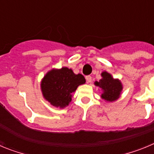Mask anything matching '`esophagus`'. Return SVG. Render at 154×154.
Wrapping results in <instances>:
<instances>
[{
  "label": "esophagus",
  "instance_id": "34e87169",
  "mask_svg": "<svg viewBox=\"0 0 154 154\" xmlns=\"http://www.w3.org/2000/svg\"><path fill=\"white\" fill-rule=\"evenodd\" d=\"M85 79H86L87 83H90L91 82H92V77L90 75H87L85 76Z\"/></svg>",
  "mask_w": 154,
  "mask_h": 154
}]
</instances>
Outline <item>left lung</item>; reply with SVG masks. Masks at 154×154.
Segmentation results:
<instances>
[{
	"label": "left lung",
	"mask_w": 154,
	"mask_h": 154,
	"mask_svg": "<svg viewBox=\"0 0 154 154\" xmlns=\"http://www.w3.org/2000/svg\"><path fill=\"white\" fill-rule=\"evenodd\" d=\"M102 79L99 82H94L96 86L100 88L102 90L101 98L107 103L117 100L122 93L123 86L121 81L118 79H114L110 73L106 71L101 73Z\"/></svg>",
	"instance_id": "left-lung-1"
}]
</instances>
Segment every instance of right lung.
<instances>
[{
    "mask_svg": "<svg viewBox=\"0 0 154 154\" xmlns=\"http://www.w3.org/2000/svg\"><path fill=\"white\" fill-rule=\"evenodd\" d=\"M85 83L82 74H75L67 67L48 71L41 82L43 97L53 106L64 109L72 101V93L79 85Z\"/></svg>",
    "mask_w": 154,
    "mask_h": 154,
    "instance_id": "right-lung-1",
    "label": "right lung"
}]
</instances>
